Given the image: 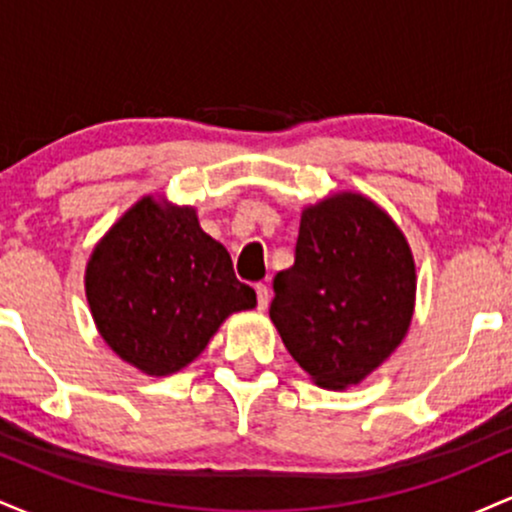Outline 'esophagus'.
<instances>
[{
	"instance_id": "obj_1",
	"label": "esophagus",
	"mask_w": 512,
	"mask_h": 512,
	"mask_svg": "<svg viewBox=\"0 0 512 512\" xmlns=\"http://www.w3.org/2000/svg\"><path fill=\"white\" fill-rule=\"evenodd\" d=\"M255 293H257V308L264 310L269 303V289L264 284H255Z\"/></svg>"
}]
</instances>
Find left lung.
I'll return each instance as SVG.
<instances>
[{
  "instance_id": "1",
  "label": "left lung",
  "mask_w": 512,
  "mask_h": 512,
  "mask_svg": "<svg viewBox=\"0 0 512 512\" xmlns=\"http://www.w3.org/2000/svg\"><path fill=\"white\" fill-rule=\"evenodd\" d=\"M414 296V257L397 223L342 192L303 211L296 262L274 276L269 317L317 385L344 390L402 344Z\"/></svg>"
}]
</instances>
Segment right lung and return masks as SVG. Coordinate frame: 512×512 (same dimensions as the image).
I'll list each match as a JSON object with an SVG mask.
<instances>
[{
	"instance_id": "add662e5",
	"label": "right lung",
	"mask_w": 512,
	"mask_h": 512,
	"mask_svg": "<svg viewBox=\"0 0 512 512\" xmlns=\"http://www.w3.org/2000/svg\"><path fill=\"white\" fill-rule=\"evenodd\" d=\"M86 298L105 344L156 378L195 361L228 315L257 305L197 211L154 197L139 199L96 245Z\"/></svg>"
}]
</instances>
